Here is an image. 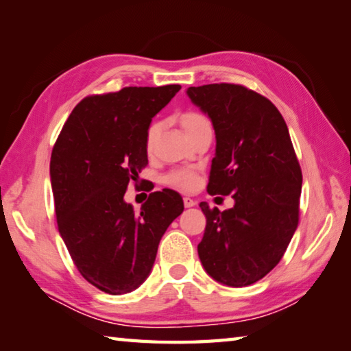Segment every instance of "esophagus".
Segmentation results:
<instances>
[{"mask_svg": "<svg viewBox=\"0 0 351 351\" xmlns=\"http://www.w3.org/2000/svg\"><path fill=\"white\" fill-rule=\"evenodd\" d=\"M195 204H197V201H195V199L189 198V197L184 198V206H186V207H193Z\"/></svg>", "mask_w": 351, "mask_h": 351, "instance_id": "34e87169", "label": "esophagus"}]
</instances>
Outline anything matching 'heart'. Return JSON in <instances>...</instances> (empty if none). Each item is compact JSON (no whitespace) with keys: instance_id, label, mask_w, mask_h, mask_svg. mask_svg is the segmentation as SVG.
Returning <instances> with one entry per match:
<instances>
[{"instance_id":"heart-1","label":"heart","mask_w":351,"mask_h":351,"mask_svg":"<svg viewBox=\"0 0 351 351\" xmlns=\"http://www.w3.org/2000/svg\"><path fill=\"white\" fill-rule=\"evenodd\" d=\"M180 123H181L184 132H186V134L189 136V139H192L195 134L203 132V130L210 128L209 119L197 111L182 112V114L180 116ZM159 130H161V127H159L158 122H153L152 125L148 127L147 134H145V147L148 152H153L154 145H156ZM165 181H167V184H170V186H173L175 189H180V190H182V192H189V190L197 187L198 175L195 173L193 170L181 169V170H175V171H171V173H169L167 178H165Z\"/></svg>"}]
</instances>
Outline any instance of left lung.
<instances>
[{
    "label": "left lung",
    "instance_id": "1",
    "mask_svg": "<svg viewBox=\"0 0 351 351\" xmlns=\"http://www.w3.org/2000/svg\"><path fill=\"white\" fill-rule=\"evenodd\" d=\"M187 96L210 117L217 148L209 195H232V209L199 207L206 230L198 245L207 274L247 287L282 260L299 224L302 170L287 122L261 94L234 83L190 86Z\"/></svg>",
    "mask_w": 351,
    "mask_h": 351
}]
</instances>
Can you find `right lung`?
Wrapping results in <instances>:
<instances>
[{"label": "right lung", "mask_w": 351, "mask_h": 351, "mask_svg": "<svg viewBox=\"0 0 351 351\" xmlns=\"http://www.w3.org/2000/svg\"><path fill=\"white\" fill-rule=\"evenodd\" d=\"M180 90L127 86L85 97L52 150L58 232L83 278L104 293L127 294L144 283L164 232L184 210L181 195L170 189L148 195L139 213L123 199L148 164L152 119Z\"/></svg>", "instance_id": "1"}]
</instances>
